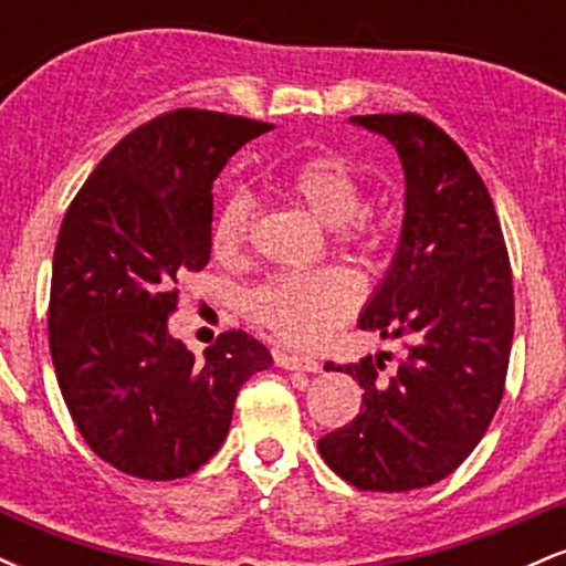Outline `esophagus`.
<instances>
[{
  "mask_svg": "<svg viewBox=\"0 0 566 566\" xmlns=\"http://www.w3.org/2000/svg\"><path fill=\"white\" fill-rule=\"evenodd\" d=\"M276 365L282 369H290V373H319L322 365L316 359H308V356L297 354H276Z\"/></svg>",
  "mask_w": 566,
  "mask_h": 566,
  "instance_id": "1",
  "label": "esophagus"
}]
</instances>
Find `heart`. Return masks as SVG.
<instances>
[{"label": "heart", "mask_w": 566, "mask_h": 566, "mask_svg": "<svg viewBox=\"0 0 566 566\" xmlns=\"http://www.w3.org/2000/svg\"><path fill=\"white\" fill-rule=\"evenodd\" d=\"M284 193L301 201L311 216L337 231L343 242L378 247L386 237L369 212H361L365 184L348 159L319 154L295 165L282 178ZM252 223V197L244 188L220 201L212 220V250L231 258L242 250ZM359 303V282L343 269L276 276L252 292L250 311L265 329L292 346H319L348 319Z\"/></svg>", "instance_id": "1"}]
</instances>
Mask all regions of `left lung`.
<instances>
[{
  "label": "left lung",
  "mask_w": 566,
  "mask_h": 566,
  "mask_svg": "<svg viewBox=\"0 0 566 566\" xmlns=\"http://www.w3.org/2000/svg\"><path fill=\"white\" fill-rule=\"evenodd\" d=\"M396 148L405 220L386 276L359 329L399 337L405 359L380 378V354L348 373L361 412L319 439L324 463L359 490L437 484L484 437L503 399L513 340V284L484 180L444 129L418 114L350 116Z\"/></svg>",
  "instance_id": "obj_1"
}]
</instances>
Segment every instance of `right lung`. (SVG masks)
Here are the masks:
<instances>
[{
	"label": "right lung",
	"instance_id": "add662e5",
	"mask_svg": "<svg viewBox=\"0 0 566 566\" xmlns=\"http://www.w3.org/2000/svg\"><path fill=\"white\" fill-rule=\"evenodd\" d=\"M271 125L178 108L125 135L71 201L50 287V354L97 458L138 479L199 471L229 433L247 378L274 365L242 329L193 359L167 329L178 276L212 247V180Z\"/></svg>",
	"mask_w": 566,
	"mask_h": 566
}]
</instances>
